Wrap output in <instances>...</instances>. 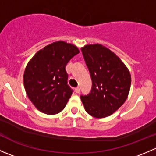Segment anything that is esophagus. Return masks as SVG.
Masks as SVG:
<instances>
[{"label":"esophagus","instance_id":"1","mask_svg":"<svg viewBox=\"0 0 156 156\" xmlns=\"http://www.w3.org/2000/svg\"><path fill=\"white\" fill-rule=\"evenodd\" d=\"M75 93H77V94H79V93H80V88L79 87H76V88H75Z\"/></svg>","mask_w":156,"mask_h":156}]
</instances>
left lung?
<instances>
[{
  "label": "left lung",
  "instance_id": "8db88e82",
  "mask_svg": "<svg viewBox=\"0 0 156 156\" xmlns=\"http://www.w3.org/2000/svg\"><path fill=\"white\" fill-rule=\"evenodd\" d=\"M81 50L92 80L90 92L81 96L86 112L97 119L111 115L128 96L130 72L120 58L103 45H86Z\"/></svg>",
  "mask_w": 156,
  "mask_h": 156
}]
</instances>
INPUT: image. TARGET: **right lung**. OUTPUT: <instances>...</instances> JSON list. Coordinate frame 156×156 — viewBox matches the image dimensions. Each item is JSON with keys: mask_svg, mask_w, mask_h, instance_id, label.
<instances>
[{"mask_svg": "<svg viewBox=\"0 0 156 156\" xmlns=\"http://www.w3.org/2000/svg\"><path fill=\"white\" fill-rule=\"evenodd\" d=\"M79 53L73 44L57 41L34 54L23 76L26 94L39 111L48 115L60 112L72 96L66 66Z\"/></svg>", "mask_w": 156, "mask_h": 156, "instance_id": "1", "label": "right lung"}]
</instances>
